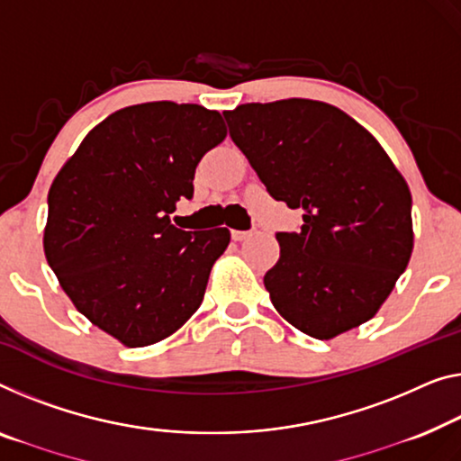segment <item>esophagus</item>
<instances>
[{
  "label": "esophagus",
  "mask_w": 461,
  "mask_h": 461,
  "mask_svg": "<svg viewBox=\"0 0 461 461\" xmlns=\"http://www.w3.org/2000/svg\"><path fill=\"white\" fill-rule=\"evenodd\" d=\"M252 236V231H244V230H231V238L236 242H242V240H249Z\"/></svg>",
  "instance_id": "esophagus-1"
}]
</instances>
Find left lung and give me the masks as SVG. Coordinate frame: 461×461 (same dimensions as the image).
<instances>
[{
	"mask_svg": "<svg viewBox=\"0 0 461 461\" xmlns=\"http://www.w3.org/2000/svg\"><path fill=\"white\" fill-rule=\"evenodd\" d=\"M223 115L267 192L302 211L298 231L275 233L281 254L265 275L277 312L317 339L373 319L414 246L411 194L389 155L321 101L246 103Z\"/></svg>",
	"mask_w": 461,
	"mask_h": 461,
	"instance_id": "left-lung-1",
	"label": "left lung"
}]
</instances>
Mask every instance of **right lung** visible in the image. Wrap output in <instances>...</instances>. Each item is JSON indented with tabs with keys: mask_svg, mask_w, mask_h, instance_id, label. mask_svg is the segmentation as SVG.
Returning <instances> with one entry per match:
<instances>
[{
	"mask_svg": "<svg viewBox=\"0 0 461 461\" xmlns=\"http://www.w3.org/2000/svg\"><path fill=\"white\" fill-rule=\"evenodd\" d=\"M225 134L219 112L203 105L123 107L51 184L47 263L74 306L123 346L165 339L201 306L230 230L184 231L169 215L194 194L196 165Z\"/></svg>",
	"mask_w": 461,
	"mask_h": 461,
	"instance_id": "obj_1",
	"label": "right lung"
}]
</instances>
